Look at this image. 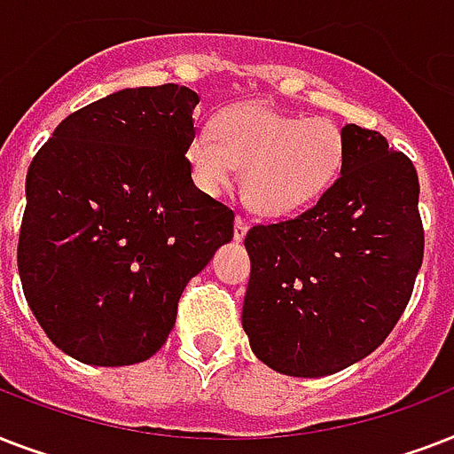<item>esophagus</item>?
Instances as JSON below:
<instances>
[{
  "mask_svg": "<svg viewBox=\"0 0 454 454\" xmlns=\"http://www.w3.org/2000/svg\"><path fill=\"white\" fill-rule=\"evenodd\" d=\"M247 231H249L247 221L242 219V216H238V219H235V228H233L235 240H242V238H245V235H247Z\"/></svg>",
  "mask_w": 454,
  "mask_h": 454,
  "instance_id": "esophagus-1",
  "label": "esophagus"
}]
</instances>
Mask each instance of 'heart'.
Listing matches in <instances>:
<instances>
[{
    "mask_svg": "<svg viewBox=\"0 0 454 454\" xmlns=\"http://www.w3.org/2000/svg\"><path fill=\"white\" fill-rule=\"evenodd\" d=\"M346 144L325 117L283 115L263 106H240L198 129L185 145L195 184L219 195L242 171V195L263 216H285L316 202L344 164Z\"/></svg>",
    "mask_w": 454,
    "mask_h": 454,
    "instance_id": "b5f03b06",
    "label": "heart"
}]
</instances>
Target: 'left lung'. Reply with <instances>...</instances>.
I'll return each mask as SVG.
<instances>
[{
	"label": "left lung",
	"instance_id": "8db88e82",
	"mask_svg": "<svg viewBox=\"0 0 454 454\" xmlns=\"http://www.w3.org/2000/svg\"><path fill=\"white\" fill-rule=\"evenodd\" d=\"M341 176L294 219L252 226L242 327L262 363L325 377L394 330L424 256L419 178L380 131L346 124Z\"/></svg>",
	"mask_w": 454,
	"mask_h": 454
}]
</instances>
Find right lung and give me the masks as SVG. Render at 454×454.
<instances>
[{"label": "right lung", "mask_w": 454, "mask_h": 454, "mask_svg": "<svg viewBox=\"0 0 454 454\" xmlns=\"http://www.w3.org/2000/svg\"><path fill=\"white\" fill-rule=\"evenodd\" d=\"M198 103L178 84L115 91L67 115L27 169L18 273L46 337L80 363L155 356L188 280L233 238V209L185 160Z\"/></svg>", "instance_id": "right-lung-1"}]
</instances>
